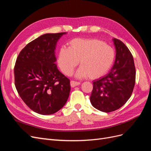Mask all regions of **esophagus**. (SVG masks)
<instances>
[{
  "instance_id": "esophagus-1",
  "label": "esophagus",
  "mask_w": 151,
  "mask_h": 151,
  "mask_svg": "<svg viewBox=\"0 0 151 151\" xmlns=\"http://www.w3.org/2000/svg\"><path fill=\"white\" fill-rule=\"evenodd\" d=\"M80 84L79 82H77V81H70V86L72 88H74V87H76L77 86H79Z\"/></svg>"
}]
</instances>
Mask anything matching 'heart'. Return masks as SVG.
<instances>
[{
    "instance_id": "b5f03b06",
    "label": "heart",
    "mask_w": 151,
    "mask_h": 151,
    "mask_svg": "<svg viewBox=\"0 0 151 151\" xmlns=\"http://www.w3.org/2000/svg\"><path fill=\"white\" fill-rule=\"evenodd\" d=\"M115 58L114 49L101 40L76 38L70 41L69 47H63L59 50L58 63L62 71L70 76L79 61L76 77L89 76L94 79L106 74Z\"/></svg>"
}]
</instances>
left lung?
Returning a JSON list of instances; mask_svg holds the SVG:
<instances>
[{
	"label": "left lung",
	"mask_w": 151,
	"mask_h": 151,
	"mask_svg": "<svg viewBox=\"0 0 151 151\" xmlns=\"http://www.w3.org/2000/svg\"><path fill=\"white\" fill-rule=\"evenodd\" d=\"M116 48L113 66L107 75L93 81L91 104L99 111L111 112L130 98L135 83V67L130 50L122 41L113 39Z\"/></svg>",
	"instance_id": "8db88e82"
}]
</instances>
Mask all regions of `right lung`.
Wrapping results in <instances>:
<instances>
[{"mask_svg": "<svg viewBox=\"0 0 151 151\" xmlns=\"http://www.w3.org/2000/svg\"><path fill=\"white\" fill-rule=\"evenodd\" d=\"M67 33H47L32 41L18 55L15 86L26 104L41 115H51L64 106L69 96L70 80L58 70L55 50Z\"/></svg>", "mask_w": 151, "mask_h": 151, "instance_id": "obj_1", "label": "right lung"}]
</instances>
